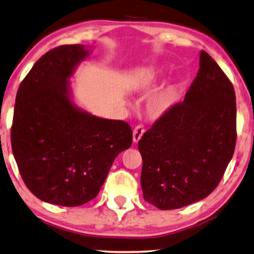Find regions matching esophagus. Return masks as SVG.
Instances as JSON below:
<instances>
[{"instance_id": "obj_1", "label": "esophagus", "mask_w": 254, "mask_h": 254, "mask_svg": "<svg viewBox=\"0 0 254 254\" xmlns=\"http://www.w3.org/2000/svg\"><path fill=\"white\" fill-rule=\"evenodd\" d=\"M145 133V128L142 126H137L133 130V142L137 143L140 139H141L142 134Z\"/></svg>"}]
</instances>
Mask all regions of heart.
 I'll return each mask as SVG.
<instances>
[{"label":"heart","instance_id":"b5f03b06","mask_svg":"<svg viewBox=\"0 0 254 254\" xmlns=\"http://www.w3.org/2000/svg\"><path fill=\"white\" fill-rule=\"evenodd\" d=\"M157 78V70L156 69H150L147 70L145 73L140 74L138 78L139 85L145 86L148 85L149 83L156 81ZM179 89V82L178 81H171L165 88L157 94L156 97L151 100L150 103V112L155 115H161L164 112L171 107L173 101H175L176 94Z\"/></svg>","mask_w":254,"mask_h":254}]
</instances>
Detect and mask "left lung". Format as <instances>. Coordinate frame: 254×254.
I'll return each instance as SVG.
<instances>
[{
  "instance_id": "1",
  "label": "left lung",
  "mask_w": 254,
  "mask_h": 254,
  "mask_svg": "<svg viewBox=\"0 0 254 254\" xmlns=\"http://www.w3.org/2000/svg\"><path fill=\"white\" fill-rule=\"evenodd\" d=\"M236 97L229 78L200 51L185 100L170 107L139 140L143 198L161 210L189 205L220 183L236 143Z\"/></svg>"
}]
</instances>
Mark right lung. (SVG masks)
<instances>
[{"instance_id": "1", "label": "right lung", "mask_w": 254, "mask_h": 254, "mask_svg": "<svg viewBox=\"0 0 254 254\" xmlns=\"http://www.w3.org/2000/svg\"><path fill=\"white\" fill-rule=\"evenodd\" d=\"M89 55L81 44L52 49L16 97L11 146L19 173L37 198L56 205L96 197L117 155L132 143L127 122L91 115L71 101L69 78Z\"/></svg>"}]
</instances>
